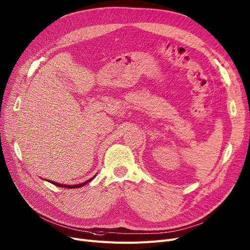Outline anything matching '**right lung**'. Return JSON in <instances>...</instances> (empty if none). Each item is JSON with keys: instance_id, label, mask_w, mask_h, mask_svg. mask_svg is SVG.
Segmentation results:
<instances>
[{"instance_id": "1", "label": "right lung", "mask_w": 250, "mask_h": 250, "mask_svg": "<svg viewBox=\"0 0 250 250\" xmlns=\"http://www.w3.org/2000/svg\"><path fill=\"white\" fill-rule=\"evenodd\" d=\"M94 178H95V176H94L93 178H91L90 180H88V181H85V182H83V183H82V184H79V185H64V184H59V183L53 182V181H50V180H47V181H48V182H50V183H52L53 185L58 186V187H62V188H68V189H73V188H80V187H83V185H85L86 183H89L90 181H92Z\"/></svg>"}]
</instances>
